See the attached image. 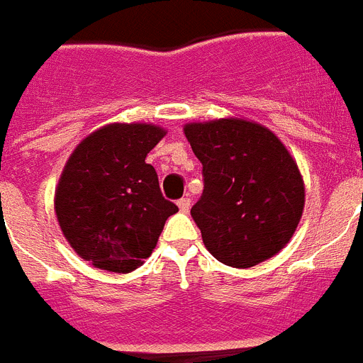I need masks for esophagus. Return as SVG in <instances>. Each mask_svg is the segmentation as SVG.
Instances as JSON below:
<instances>
[{
	"label": "esophagus",
	"instance_id": "obj_1",
	"mask_svg": "<svg viewBox=\"0 0 363 363\" xmlns=\"http://www.w3.org/2000/svg\"><path fill=\"white\" fill-rule=\"evenodd\" d=\"M177 205H179L181 212H188V210H190V205H191V199L188 196L182 197V199H179V203H177Z\"/></svg>",
	"mask_w": 363,
	"mask_h": 363
}]
</instances>
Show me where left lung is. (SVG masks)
I'll use <instances>...</instances> for the list:
<instances>
[{
	"instance_id": "left-lung-1",
	"label": "left lung",
	"mask_w": 363,
	"mask_h": 363,
	"mask_svg": "<svg viewBox=\"0 0 363 363\" xmlns=\"http://www.w3.org/2000/svg\"><path fill=\"white\" fill-rule=\"evenodd\" d=\"M184 135L203 164L191 218L210 255L240 269L275 257L304 208L303 177L284 144L240 118L188 123Z\"/></svg>"
}]
</instances>
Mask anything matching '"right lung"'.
I'll return each instance as SVG.
<instances>
[{"label":"right lung","mask_w":363,"mask_h":363,"mask_svg":"<svg viewBox=\"0 0 363 363\" xmlns=\"http://www.w3.org/2000/svg\"><path fill=\"white\" fill-rule=\"evenodd\" d=\"M166 135L151 123H112L81 142L55 190L62 234L92 266L129 273L153 252L177 205L145 157Z\"/></svg>","instance_id":"1"}]
</instances>
